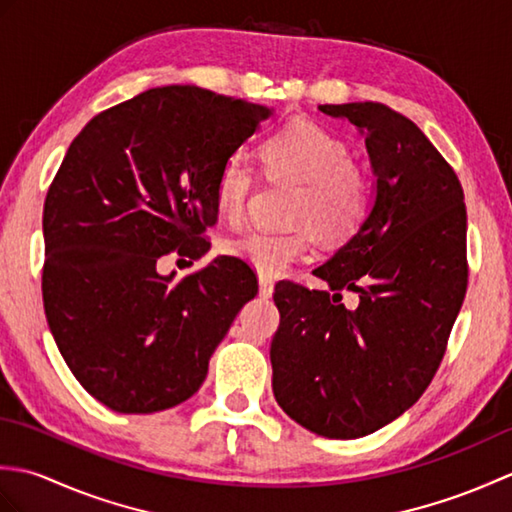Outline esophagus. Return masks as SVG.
I'll use <instances>...</instances> for the list:
<instances>
[{"label": "esophagus", "mask_w": 512, "mask_h": 512, "mask_svg": "<svg viewBox=\"0 0 512 512\" xmlns=\"http://www.w3.org/2000/svg\"><path fill=\"white\" fill-rule=\"evenodd\" d=\"M273 292H275L273 279H268V277H259V297L268 299V297H273Z\"/></svg>", "instance_id": "obj_1"}]
</instances>
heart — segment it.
<instances>
[{
    "instance_id": "heart-1",
    "label": "heart",
    "mask_w": 512,
    "mask_h": 512,
    "mask_svg": "<svg viewBox=\"0 0 512 512\" xmlns=\"http://www.w3.org/2000/svg\"><path fill=\"white\" fill-rule=\"evenodd\" d=\"M270 180L299 184L290 220L292 231L250 228L228 239L226 253L257 270L262 277L281 273L308 255L312 231L323 244H345L361 231L372 211V182L354 165L350 145L328 127L292 121L259 147ZM255 189V171L242 154H231L217 171L213 198L224 220L237 222L246 213Z\"/></svg>"
}]
</instances>
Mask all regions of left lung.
<instances>
[{"mask_svg":"<svg viewBox=\"0 0 512 512\" xmlns=\"http://www.w3.org/2000/svg\"><path fill=\"white\" fill-rule=\"evenodd\" d=\"M365 136L376 202L350 242L314 270L328 290L275 286L273 391L288 416L332 440L396 420L436 376L469 284L464 191L440 151L383 103L319 105ZM359 295L347 311L340 290Z\"/></svg>","mask_w":512,"mask_h":512,"instance_id":"1","label":"left lung"}]
</instances>
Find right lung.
<instances>
[{
    "mask_svg": "<svg viewBox=\"0 0 512 512\" xmlns=\"http://www.w3.org/2000/svg\"><path fill=\"white\" fill-rule=\"evenodd\" d=\"M270 110L167 85L96 114L43 202V310L70 372L105 407L154 413L191 398L257 279L235 257L171 284L156 270L200 259L217 220L222 162Z\"/></svg>",
    "mask_w": 512,
    "mask_h": 512,
    "instance_id": "1",
    "label": "right lung"
}]
</instances>
